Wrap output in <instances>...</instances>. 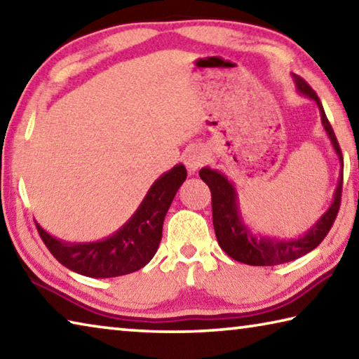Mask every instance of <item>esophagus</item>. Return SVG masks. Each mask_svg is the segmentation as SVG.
Wrapping results in <instances>:
<instances>
[{"instance_id": "esophagus-1", "label": "esophagus", "mask_w": 359, "mask_h": 359, "mask_svg": "<svg viewBox=\"0 0 359 359\" xmlns=\"http://www.w3.org/2000/svg\"><path fill=\"white\" fill-rule=\"evenodd\" d=\"M205 160H208V155H205V150L203 147H190L184 155L185 165L191 174L196 172L204 165Z\"/></svg>"}]
</instances>
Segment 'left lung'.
<instances>
[{
    "mask_svg": "<svg viewBox=\"0 0 359 359\" xmlns=\"http://www.w3.org/2000/svg\"><path fill=\"white\" fill-rule=\"evenodd\" d=\"M291 77H293L297 93L312 100L317 104L321 117V126H323L326 136L330 139L340 161V174L336 191H334L332 203L325 214L306 233L297 236V238H280V236H272L271 238V236H261L259 233L255 234L252 228L245 223L244 217H242L239 194L233 182L222 171H217V169H212L209 166L199 171V177L209 185L212 193V218H214V229L218 244L231 258L250 266L283 264L312 252L325 239L327 231L331 229L340 205L344 160L336 135H334L330 121L326 118L325 109L321 106L317 93L299 76L291 74Z\"/></svg>",
    "mask_w": 359,
    "mask_h": 359,
    "instance_id": "obj_1",
    "label": "left lung"
}]
</instances>
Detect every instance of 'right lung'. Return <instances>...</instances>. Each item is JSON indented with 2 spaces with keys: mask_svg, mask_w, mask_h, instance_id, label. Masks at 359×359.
Here are the masks:
<instances>
[{
  "mask_svg": "<svg viewBox=\"0 0 359 359\" xmlns=\"http://www.w3.org/2000/svg\"><path fill=\"white\" fill-rule=\"evenodd\" d=\"M185 179L187 169L182 163L161 174L130 220L101 241L68 242L48 234L38 222L36 228L53 257L77 274L93 278L131 274L147 264L156 253L163 222Z\"/></svg>",
  "mask_w": 359,
  "mask_h": 359,
  "instance_id": "right-lung-1",
  "label": "right lung"
}]
</instances>
